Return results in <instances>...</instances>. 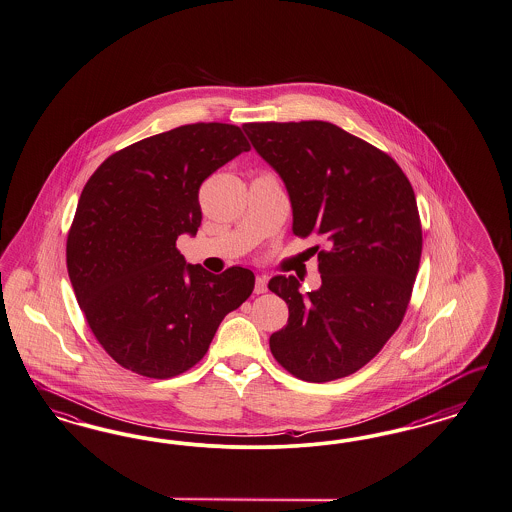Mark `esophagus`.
<instances>
[{"mask_svg":"<svg viewBox=\"0 0 512 512\" xmlns=\"http://www.w3.org/2000/svg\"><path fill=\"white\" fill-rule=\"evenodd\" d=\"M266 291H268L266 276H257V280H255V293H257V295H263Z\"/></svg>","mask_w":512,"mask_h":512,"instance_id":"obj_1","label":"esophagus"}]
</instances>
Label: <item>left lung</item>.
Here are the masks:
<instances>
[{
	"label": "left lung",
	"mask_w": 512,
	"mask_h": 512,
	"mask_svg": "<svg viewBox=\"0 0 512 512\" xmlns=\"http://www.w3.org/2000/svg\"><path fill=\"white\" fill-rule=\"evenodd\" d=\"M255 151L280 174L299 238L323 236L321 287L295 276L268 289L289 306L270 352L304 382H331L365 367L405 318L422 257L412 185L388 153L336 124L247 123Z\"/></svg>",
	"instance_id": "left-lung-1"
}]
</instances>
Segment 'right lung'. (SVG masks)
<instances>
[{
	"instance_id": "add662e5",
	"label": "right lung",
	"mask_w": 512,
	"mask_h": 512,
	"mask_svg": "<svg viewBox=\"0 0 512 512\" xmlns=\"http://www.w3.org/2000/svg\"><path fill=\"white\" fill-rule=\"evenodd\" d=\"M249 149L234 124H185L113 153L87 181L68 274L90 331L124 369L160 380L189 371L251 295L249 268L212 274L176 247L200 227L202 181Z\"/></svg>"
}]
</instances>
